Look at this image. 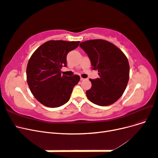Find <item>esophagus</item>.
<instances>
[{"instance_id": "34e87169", "label": "esophagus", "mask_w": 158, "mask_h": 158, "mask_svg": "<svg viewBox=\"0 0 158 158\" xmlns=\"http://www.w3.org/2000/svg\"><path fill=\"white\" fill-rule=\"evenodd\" d=\"M84 80H85V79H84V78H82V77L80 78V80H81V81H84Z\"/></svg>"}]
</instances>
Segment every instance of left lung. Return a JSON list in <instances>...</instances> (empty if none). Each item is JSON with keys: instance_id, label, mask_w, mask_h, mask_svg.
<instances>
[{"instance_id": "obj_1", "label": "left lung", "mask_w": 158, "mask_h": 158, "mask_svg": "<svg viewBox=\"0 0 158 158\" xmlns=\"http://www.w3.org/2000/svg\"><path fill=\"white\" fill-rule=\"evenodd\" d=\"M80 46L99 76L98 78L89 79L92 88L85 92L87 98L100 106L114 103L122 96L129 80L130 67L127 56L117 47L103 40L84 41Z\"/></svg>"}]
</instances>
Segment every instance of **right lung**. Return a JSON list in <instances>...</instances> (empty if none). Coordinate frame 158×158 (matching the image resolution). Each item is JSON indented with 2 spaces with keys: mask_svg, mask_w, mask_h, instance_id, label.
<instances>
[{
  "mask_svg": "<svg viewBox=\"0 0 158 158\" xmlns=\"http://www.w3.org/2000/svg\"><path fill=\"white\" fill-rule=\"evenodd\" d=\"M80 41H48L33 52L26 69L27 82L38 102L48 107H58L67 103L78 75L73 77L61 74L66 66V56L78 47Z\"/></svg>",
  "mask_w": 158,
  "mask_h": 158,
  "instance_id": "right-lung-1",
  "label": "right lung"
}]
</instances>
